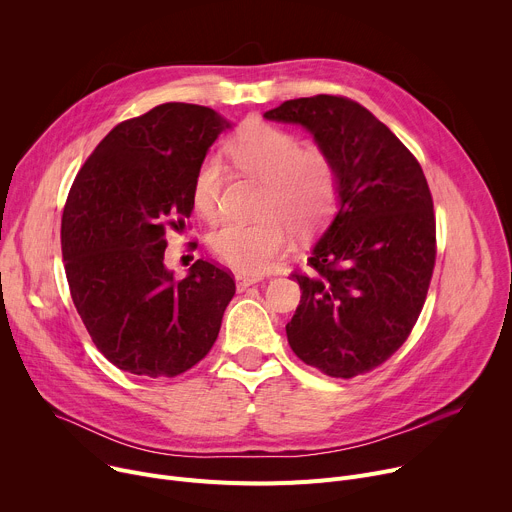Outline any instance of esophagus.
<instances>
[{
	"mask_svg": "<svg viewBox=\"0 0 512 512\" xmlns=\"http://www.w3.org/2000/svg\"><path fill=\"white\" fill-rule=\"evenodd\" d=\"M235 280H237V288L245 290V288H249L253 284H259L263 277L261 275H253V273H237Z\"/></svg>",
	"mask_w": 512,
	"mask_h": 512,
	"instance_id": "obj_1",
	"label": "esophagus"
}]
</instances>
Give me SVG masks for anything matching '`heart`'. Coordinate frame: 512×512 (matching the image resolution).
<instances>
[{
  "label": "heart",
  "mask_w": 512,
  "mask_h": 512,
  "mask_svg": "<svg viewBox=\"0 0 512 512\" xmlns=\"http://www.w3.org/2000/svg\"><path fill=\"white\" fill-rule=\"evenodd\" d=\"M226 155L235 167L265 181L255 222L226 220L210 237L214 253L239 271H265L288 245V224L310 235L335 210L337 169L329 153L302 149L300 138L261 120L245 122L228 138ZM224 173L220 161H202L194 179V206L206 218L218 214Z\"/></svg>",
  "instance_id": "1"
}]
</instances>
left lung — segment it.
<instances>
[{
    "label": "left lung",
    "mask_w": 512,
    "mask_h": 512,
    "mask_svg": "<svg viewBox=\"0 0 512 512\" xmlns=\"http://www.w3.org/2000/svg\"><path fill=\"white\" fill-rule=\"evenodd\" d=\"M300 124L337 169V212L314 243L312 273L286 324L292 351L331 378H355L408 339L435 267L425 173L398 136L341 96L288 100L263 114Z\"/></svg>",
    "instance_id": "1"
}]
</instances>
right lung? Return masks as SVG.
Returning a JSON list of instances; mask_svg holds the SVG:
<instances>
[{
    "instance_id": "obj_1",
    "label": "right lung",
    "mask_w": 512,
    "mask_h": 512,
    "mask_svg": "<svg viewBox=\"0 0 512 512\" xmlns=\"http://www.w3.org/2000/svg\"><path fill=\"white\" fill-rule=\"evenodd\" d=\"M230 122L169 102L120 122L77 173L61 247L73 304L118 369L175 378L212 349L235 296L232 275L198 259L183 280L165 267L167 235L194 210V179Z\"/></svg>"
}]
</instances>
